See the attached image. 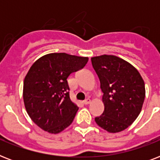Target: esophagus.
Listing matches in <instances>:
<instances>
[{"label": "esophagus", "instance_id": "esophagus-1", "mask_svg": "<svg viewBox=\"0 0 160 160\" xmlns=\"http://www.w3.org/2000/svg\"><path fill=\"white\" fill-rule=\"evenodd\" d=\"M83 103L85 104V105H89L90 103V99H86V100H85L84 101H83Z\"/></svg>", "mask_w": 160, "mask_h": 160}]
</instances>
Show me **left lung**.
<instances>
[{
	"instance_id": "left-lung-1",
	"label": "left lung",
	"mask_w": 160,
	"mask_h": 160,
	"mask_svg": "<svg viewBox=\"0 0 160 160\" xmlns=\"http://www.w3.org/2000/svg\"><path fill=\"white\" fill-rule=\"evenodd\" d=\"M91 62L100 79L105 105L95 122L109 133L123 131L141 111L145 97L144 80L131 64L115 55L95 56Z\"/></svg>"
}]
</instances>
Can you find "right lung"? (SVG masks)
Listing matches in <instances>:
<instances>
[{"label":"right lung","mask_w":160,"mask_h":160,"mask_svg":"<svg viewBox=\"0 0 160 160\" xmlns=\"http://www.w3.org/2000/svg\"><path fill=\"white\" fill-rule=\"evenodd\" d=\"M89 58L51 53L39 58L26 74L23 100L32 121L50 134H58L74 120L78 106L70 99L67 79L85 67Z\"/></svg>","instance_id":"right-lung-1"}]
</instances>
